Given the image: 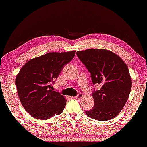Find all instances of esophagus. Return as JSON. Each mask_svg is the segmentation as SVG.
Here are the masks:
<instances>
[{"label":"esophagus","mask_w":147,"mask_h":147,"mask_svg":"<svg viewBox=\"0 0 147 147\" xmlns=\"http://www.w3.org/2000/svg\"><path fill=\"white\" fill-rule=\"evenodd\" d=\"M83 97H84L83 94H81V93H80V94H78V95L76 96V99H78V100H81Z\"/></svg>","instance_id":"34e87169"}]
</instances>
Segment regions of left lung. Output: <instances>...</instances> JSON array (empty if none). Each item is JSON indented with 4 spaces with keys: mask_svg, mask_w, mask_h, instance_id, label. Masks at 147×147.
I'll return each mask as SVG.
<instances>
[{
    "mask_svg": "<svg viewBox=\"0 0 147 147\" xmlns=\"http://www.w3.org/2000/svg\"><path fill=\"white\" fill-rule=\"evenodd\" d=\"M90 73L94 84L101 88L92 94L94 106L86 115L98 120L116 117L127 102L132 88L128 66L117 54L107 49H88L76 52Z\"/></svg>",
    "mask_w": 147,
    "mask_h": 147,
    "instance_id": "obj_1",
    "label": "left lung"
}]
</instances>
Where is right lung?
I'll return each mask as SVG.
<instances>
[{
	"mask_svg": "<svg viewBox=\"0 0 147 147\" xmlns=\"http://www.w3.org/2000/svg\"><path fill=\"white\" fill-rule=\"evenodd\" d=\"M75 53L49 52L30 59L21 68L15 79L17 93L23 108L33 117L47 120L62 113L67 100L52 90L51 84Z\"/></svg>",
	"mask_w": 147,
	"mask_h": 147,
	"instance_id": "add662e5",
	"label": "right lung"
}]
</instances>
